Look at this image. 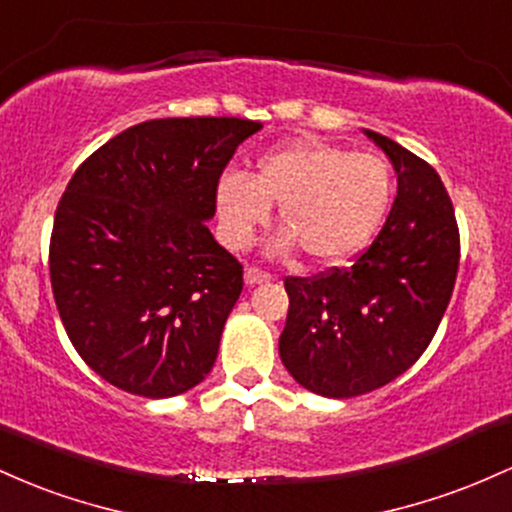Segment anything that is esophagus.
Returning a JSON list of instances; mask_svg holds the SVG:
<instances>
[{
	"label": "esophagus",
	"instance_id": "esophagus-1",
	"mask_svg": "<svg viewBox=\"0 0 512 512\" xmlns=\"http://www.w3.org/2000/svg\"><path fill=\"white\" fill-rule=\"evenodd\" d=\"M271 280V275L266 271H258V268H246L244 271V283L246 285H258V283H268Z\"/></svg>",
	"mask_w": 512,
	"mask_h": 512
}]
</instances>
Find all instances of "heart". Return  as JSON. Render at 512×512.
<instances>
[{"mask_svg": "<svg viewBox=\"0 0 512 512\" xmlns=\"http://www.w3.org/2000/svg\"><path fill=\"white\" fill-rule=\"evenodd\" d=\"M394 176L377 154L317 140H292L256 159L254 174L229 171L215 186L222 241L244 249L278 203L283 222L268 254L300 246L314 263H341L363 251L387 220Z\"/></svg>", "mask_w": 512, "mask_h": 512, "instance_id": "obj_1", "label": "heart"}]
</instances>
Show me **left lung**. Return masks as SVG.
<instances>
[{"instance_id":"1","label":"left lung","mask_w":512,"mask_h":512,"mask_svg":"<svg viewBox=\"0 0 512 512\" xmlns=\"http://www.w3.org/2000/svg\"><path fill=\"white\" fill-rule=\"evenodd\" d=\"M396 198L382 232L350 268L287 278L280 360L309 392L350 399L404 375L433 341L455 287L459 232L438 171L380 132Z\"/></svg>"}]
</instances>
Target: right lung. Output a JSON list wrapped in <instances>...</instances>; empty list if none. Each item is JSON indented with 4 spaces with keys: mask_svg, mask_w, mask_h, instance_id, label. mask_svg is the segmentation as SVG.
Here are the masks:
<instances>
[{
    "mask_svg": "<svg viewBox=\"0 0 512 512\" xmlns=\"http://www.w3.org/2000/svg\"><path fill=\"white\" fill-rule=\"evenodd\" d=\"M261 128L241 118L147 120L72 176L55 212L50 283L72 346L113 387L169 399L215 365L244 283L205 222L222 169Z\"/></svg>",
    "mask_w": 512,
    "mask_h": 512,
    "instance_id": "right-lung-1",
    "label": "right lung"
}]
</instances>
